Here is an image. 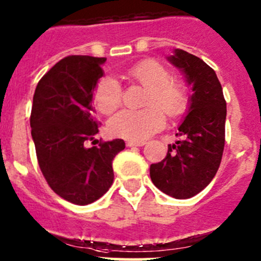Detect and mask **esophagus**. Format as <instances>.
<instances>
[{
	"label": "esophagus",
	"mask_w": 261,
	"mask_h": 261,
	"mask_svg": "<svg viewBox=\"0 0 261 261\" xmlns=\"http://www.w3.org/2000/svg\"><path fill=\"white\" fill-rule=\"evenodd\" d=\"M145 144V141H134V140H128V141L126 142V146H127V147H134V146L140 147V146H144Z\"/></svg>",
	"instance_id": "esophagus-1"
}]
</instances>
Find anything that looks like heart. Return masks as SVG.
Returning <instances> with one entry per match:
<instances>
[{"label": "heart", "mask_w": 261, "mask_h": 261, "mask_svg": "<svg viewBox=\"0 0 261 261\" xmlns=\"http://www.w3.org/2000/svg\"><path fill=\"white\" fill-rule=\"evenodd\" d=\"M126 76L145 89L142 110H124L109 121L110 135L141 141L165 125L166 114L178 119L187 111V89L181 82L172 79L170 70L156 59H142L128 67ZM94 104L102 115H111L122 102V88L116 79L102 76L94 89Z\"/></svg>", "instance_id": "obj_1"}]
</instances>
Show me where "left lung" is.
<instances>
[{
	"instance_id": "8db88e82",
	"label": "left lung",
	"mask_w": 261,
	"mask_h": 261,
	"mask_svg": "<svg viewBox=\"0 0 261 261\" xmlns=\"http://www.w3.org/2000/svg\"><path fill=\"white\" fill-rule=\"evenodd\" d=\"M168 59L185 71L193 94L190 113L177 133L182 140L168 145L165 159L151 165L150 176L163 193L187 199L204 190L218 171L225 144L227 101L216 71L207 63L182 49Z\"/></svg>"
}]
</instances>
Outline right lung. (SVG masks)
<instances>
[{
    "mask_svg": "<svg viewBox=\"0 0 261 261\" xmlns=\"http://www.w3.org/2000/svg\"><path fill=\"white\" fill-rule=\"evenodd\" d=\"M105 61L65 57L42 76L33 95L30 124L39 168L51 190L78 205L107 193L114 181V157L125 148L121 139L95 140L99 122L91 100ZM89 141L99 145L87 149Z\"/></svg>",
    "mask_w": 261,
    "mask_h": 261,
    "instance_id": "add662e5",
    "label": "right lung"
}]
</instances>
